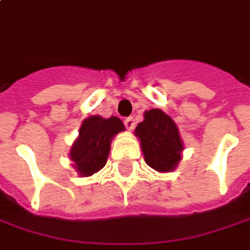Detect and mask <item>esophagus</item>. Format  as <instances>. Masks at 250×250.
<instances>
[{
    "label": "esophagus",
    "mask_w": 250,
    "mask_h": 250,
    "mask_svg": "<svg viewBox=\"0 0 250 250\" xmlns=\"http://www.w3.org/2000/svg\"><path fill=\"white\" fill-rule=\"evenodd\" d=\"M125 125L127 130H134V127H135V122H134V118L130 116V118H125Z\"/></svg>",
    "instance_id": "1"
}]
</instances>
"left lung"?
Masks as SVG:
<instances>
[{"label": "left lung", "instance_id": "obj_1", "mask_svg": "<svg viewBox=\"0 0 250 250\" xmlns=\"http://www.w3.org/2000/svg\"><path fill=\"white\" fill-rule=\"evenodd\" d=\"M145 161L157 172H172L181 160L184 143L170 116L154 108L145 112V119L135 128Z\"/></svg>", "mask_w": 250, "mask_h": 250}]
</instances>
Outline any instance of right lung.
Masks as SVG:
<instances>
[{
    "label": "right lung",
    "mask_w": 250,
    "mask_h": 250,
    "mask_svg": "<svg viewBox=\"0 0 250 250\" xmlns=\"http://www.w3.org/2000/svg\"><path fill=\"white\" fill-rule=\"evenodd\" d=\"M122 131L125 125L116 116L104 119L95 115L83 120L70 149V160L78 174L86 177L101 170L107 164L112 138Z\"/></svg>",
    "instance_id": "right-lung-1"
}]
</instances>
